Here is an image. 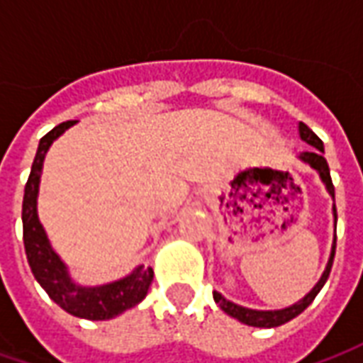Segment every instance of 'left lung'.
Segmentation results:
<instances>
[{
  "instance_id": "obj_1",
  "label": "left lung",
  "mask_w": 363,
  "mask_h": 363,
  "mask_svg": "<svg viewBox=\"0 0 363 363\" xmlns=\"http://www.w3.org/2000/svg\"><path fill=\"white\" fill-rule=\"evenodd\" d=\"M299 138L303 140L305 143H309L311 147H315V151H303V153H299L297 159L305 163V165H309L313 171H317L319 174L320 182L325 184V189L333 198V202H335V186H333V181H330V171H328V163L327 159L323 157L325 155V147H323V142H320L317 134L309 130V128L305 126L303 122H299ZM333 218H335V239H333V247H330V255H328L327 260V267L320 274L319 281L313 286L307 294H305L299 301H296L294 305H289V307H284V309H272V311H262V309H251V307H243V305H237L233 301H229L228 297H223L220 291H213V301L220 305V309L223 313H228L229 317H233L239 323H243V325H249V327H259V328H274V327H280L284 323H288V320L296 319L299 313H303L311 301L317 297L323 286H325V281L328 280V274H330V268H333V260H335V249H336V206L333 204Z\"/></svg>"
}]
</instances>
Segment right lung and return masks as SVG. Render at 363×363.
<instances>
[{
	"label": "right lung",
	"instance_id": "add662e5",
	"mask_svg": "<svg viewBox=\"0 0 363 363\" xmlns=\"http://www.w3.org/2000/svg\"><path fill=\"white\" fill-rule=\"evenodd\" d=\"M74 124H77V120H67L50 130L38 143L23 198V241L28 267L54 303L79 319L108 320L143 301L153 281V270L140 264L120 280L101 286H83L72 278L67 264L50 245V239L38 220L40 174L50 145Z\"/></svg>",
	"mask_w": 363,
	"mask_h": 363
}]
</instances>
